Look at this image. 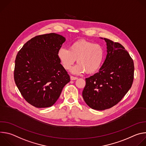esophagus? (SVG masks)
Here are the masks:
<instances>
[{
	"mask_svg": "<svg viewBox=\"0 0 146 146\" xmlns=\"http://www.w3.org/2000/svg\"><path fill=\"white\" fill-rule=\"evenodd\" d=\"M77 78H78L76 77H74V76H70V80H77Z\"/></svg>",
	"mask_w": 146,
	"mask_h": 146,
	"instance_id": "esophagus-1",
	"label": "esophagus"
}]
</instances>
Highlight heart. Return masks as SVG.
<instances>
[{
  "mask_svg": "<svg viewBox=\"0 0 146 146\" xmlns=\"http://www.w3.org/2000/svg\"><path fill=\"white\" fill-rule=\"evenodd\" d=\"M57 55L66 70L70 69L77 59L78 64L71 69L72 73L81 74L86 72L91 74L96 73L102 66L105 50L100 44L86 40H79L71 44L69 49L60 48Z\"/></svg>",
  "mask_w": 146,
  "mask_h": 146,
  "instance_id": "1",
  "label": "heart"
}]
</instances>
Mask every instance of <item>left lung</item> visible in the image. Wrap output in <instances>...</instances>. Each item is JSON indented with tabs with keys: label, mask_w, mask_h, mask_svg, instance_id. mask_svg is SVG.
Masks as SVG:
<instances>
[{
	"label": "left lung",
	"mask_w": 146,
	"mask_h": 146,
	"mask_svg": "<svg viewBox=\"0 0 146 146\" xmlns=\"http://www.w3.org/2000/svg\"><path fill=\"white\" fill-rule=\"evenodd\" d=\"M104 40L107 45L106 59L99 72L86 78L82 94L87 105L96 110L117 105L131 88L134 76L133 61L128 51L119 43Z\"/></svg>",
	"instance_id": "obj_1"
}]
</instances>
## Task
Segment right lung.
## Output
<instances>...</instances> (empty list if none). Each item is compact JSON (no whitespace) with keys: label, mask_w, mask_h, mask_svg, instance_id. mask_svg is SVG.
Listing matches in <instances>:
<instances>
[{"label":"right lung","mask_w":146,"mask_h":146,"mask_svg":"<svg viewBox=\"0 0 146 146\" xmlns=\"http://www.w3.org/2000/svg\"><path fill=\"white\" fill-rule=\"evenodd\" d=\"M65 40L54 33L36 36L17 55L15 84L25 100L37 108L52 106L70 80L57 55Z\"/></svg>","instance_id":"right-lung-1"}]
</instances>
